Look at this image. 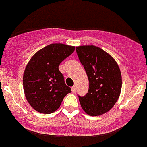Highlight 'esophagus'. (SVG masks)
I'll return each instance as SVG.
<instances>
[{"label": "esophagus", "mask_w": 147, "mask_h": 147, "mask_svg": "<svg viewBox=\"0 0 147 147\" xmlns=\"http://www.w3.org/2000/svg\"><path fill=\"white\" fill-rule=\"evenodd\" d=\"M71 90H72V92H74V93H75V92H77V87L76 86H73L72 88H71Z\"/></svg>", "instance_id": "obj_1"}]
</instances>
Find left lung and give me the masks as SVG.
<instances>
[{
    "mask_svg": "<svg viewBox=\"0 0 147 147\" xmlns=\"http://www.w3.org/2000/svg\"><path fill=\"white\" fill-rule=\"evenodd\" d=\"M76 51L90 83L86 95L79 96L81 107L89 115H102L115 105L120 96V68L111 55L97 46L81 45Z\"/></svg>",
    "mask_w": 147,
    "mask_h": 147,
    "instance_id": "8db88e82",
    "label": "left lung"
}]
</instances>
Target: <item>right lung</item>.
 Listing matches in <instances>:
<instances>
[{"label":"right lung","mask_w":147,"mask_h":147,"mask_svg":"<svg viewBox=\"0 0 147 147\" xmlns=\"http://www.w3.org/2000/svg\"><path fill=\"white\" fill-rule=\"evenodd\" d=\"M74 50V46L54 43L40 49L29 60L23 74V90L28 102L36 111L53 113L64 96L71 92L58 67Z\"/></svg>","instance_id":"1"}]
</instances>
